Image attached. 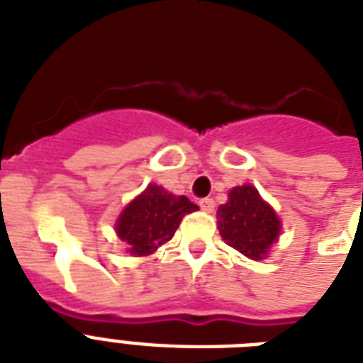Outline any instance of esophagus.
<instances>
[{
    "mask_svg": "<svg viewBox=\"0 0 363 363\" xmlns=\"http://www.w3.org/2000/svg\"><path fill=\"white\" fill-rule=\"evenodd\" d=\"M199 207L203 211H207V213H213L215 211V201L211 198H203V199H199Z\"/></svg>",
    "mask_w": 363,
    "mask_h": 363,
    "instance_id": "1",
    "label": "esophagus"
}]
</instances>
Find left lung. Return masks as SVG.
<instances>
[{
  "label": "left lung",
  "instance_id": "left-lung-1",
  "mask_svg": "<svg viewBox=\"0 0 363 363\" xmlns=\"http://www.w3.org/2000/svg\"><path fill=\"white\" fill-rule=\"evenodd\" d=\"M228 198L216 213L222 239L247 258L264 259L281 233L279 216L252 184L232 188Z\"/></svg>",
  "mask_w": 363,
  "mask_h": 363
}]
</instances>
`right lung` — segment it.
Wrapping results in <instances>:
<instances>
[{
  "label": "right lung",
  "instance_id": "1",
  "mask_svg": "<svg viewBox=\"0 0 363 363\" xmlns=\"http://www.w3.org/2000/svg\"><path fill=\"white\" fill-rule=\"evenodd\" d=\"M198 211L186 196H173L158 184H148L125 205L116 220V235L131 256H148L175 235L184 215Z\"/></svg>",
  "mask_w": 363,
  "mask_h": 363
}]
</instances>
